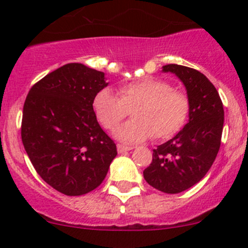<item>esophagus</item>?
Returning <instances> with one entry per match:
<instances>
[{
	"instance_id": "esophagus-1",
	"label": "esophagus",
	"mask_w": 248,
	"mask_h": 248,
	"mask_svg": "<svg viewBox=\"0 0 248 248\" xmlns=\"http://www.w3.org/2000/svg\"><path fill=\"white\" fill-rule=\"evenodd\" d=\"M131 150H133L132 146L117 144V152H119V153H124V152H127V151H131Z\"/></svg>"
}]
</instances>
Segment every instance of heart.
Listing matches in <instances>:
<instances>
[{
    "mask_svg": "<svg viewBox=\"0 0 248 248\" xmlns=\"http://www.w3.org/2000/svg\"><path fill=\"white\" fill-rule=\"evenodd\" d=\"M119 96L108 88L93 100L95 115L107 129H115L132 110L133 120L122 124L114 135L126 144L147 140L153 135L165 140L182 131L191 110L189 96L159 78H144L122 84Z\"/></svg>",
    "mask_w": 248,
    "mask_h": 248,
    "instance_id": "heart-1",
    "label": "heart"
}]
</instances>
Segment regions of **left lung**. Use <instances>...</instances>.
I'll return each instance as SVG.
<instances>
[{
    "mask_svg": "<svg viewBox=\"0 0 248 248\" xmlns=\"http://www.w3.org/2000/svg\"><path fill=\"white\" fill-rule=\"evenodd\" d=\"M163 72L174 74L182 80L191 110L184 128L153 150L144 178L159 191L178 194L199 183L212 168L220 150L225 111L217 90L200 71L168 64Z\"/></svg>",
    "mask_w": 248,
    "mask_h": 248,
    "instance_id": "8db88e82",
    "label": "left lung"
}]
</instances>
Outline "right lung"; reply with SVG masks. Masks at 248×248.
Listing matches in <instances>:
<instances>
[{"instance_id": "obj_1", "label": "right lung", "mask_w": 248, "mask_h": 248, "mask_svg": "<svg viewBox=\"0 0 248 248\" xmlns=\"http://www.w3.org/2000/svg\"><path fill=\"white\" fill-rule=\"evenodd\" d=\"M107 85L104 72L70 62L35 83L23 104V147L39 176L67 196L96 189L117 155L93 108Z\"/></svg>"}]
</instances>
